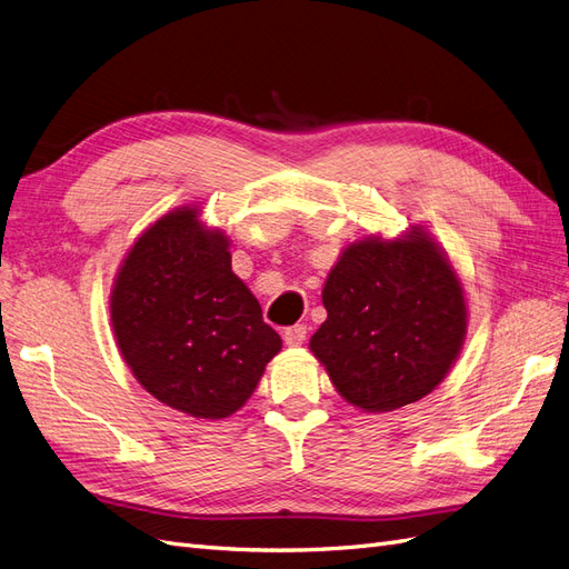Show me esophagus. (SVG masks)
<instances>
[{"label": "esophagus", "instance_id": "esophagus-1", "mask_svg": "<svg viewBox=\"0 0 569 569\" xmlns=\"http://www.w3.org/2000/svg\"><path fill=\"white\" fill-rule=\"evenodd\" d=\"M306 335H308L306 325H291V327H287L282 337H284V343H289V347H301V343L306 341Z\"/></svg>", "mask_w": 569, "mask_h": 569}]
</instances>
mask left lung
Returning a JSON list of instances; mask_svg holds the SVG:
<instances>
[{
  "label": "left lung",
  "instance_id": "1",
  "mask_svg": "<svg viewBox=\"0 0 569 569\" xmlns=\"http://www.w3.org/2000/svg\"><path fill=\"white\" fill-rule=\"evenodd\" d=\"M327 320L311 337L349 403L387 412L420 401L460 353L462 287L425 232L368 239L341 253L322 289Z\"/></svg>",
  "mask_w": 569,
  "mask_h": 569
}]
</instances>
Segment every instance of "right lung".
Listing matches in <instances>:
<instances>
[{"instance_id": "add662e5", "label": "right lung", "mask_w": 569, "mask_h": 569, "mask_svg": "<svg viewBox=\"0 0 569 569\" xmlns=\"http://www.w3.org/2000/svg\"><path fill=\"white\" fill-rule=\"evenodd\" d=\"M111 322L137 382L192 418L232 416L282 349L232 272L228 239L206 230L197 209L168 213L137 239L116 278Z\"/></svg>"}]
</instances>
